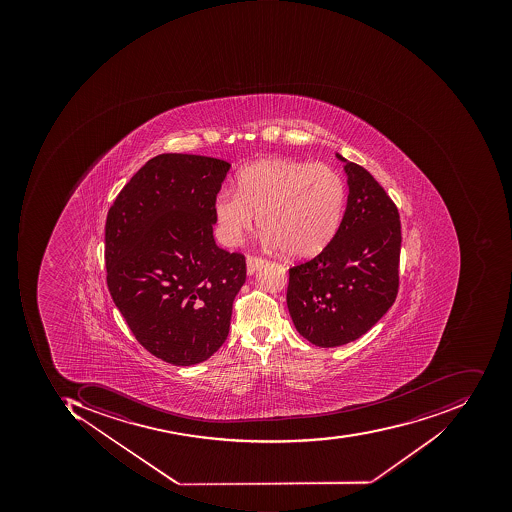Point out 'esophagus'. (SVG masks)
<instances>
[{"label":"esophagus","instance_id":"1","mask_svg":"<svg viewBox=\"0 0 512 512\" xmlns=\"http://www.w3.org/2000/svg\"><path fill=\"white\" fill-rule=\"evenodd\" d=\"M263 264V258L252 257V255H249V257L246 258V271H248V275H254L255 271H257L260 266H263Z\"/></svg>","mask_w":512,"mask_h":512}]
</instances>
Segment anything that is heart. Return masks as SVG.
Wrapping results in <instances>:
<instances>
[{"instance_id":"1","label":"heart","mask_w":512,"mask_h":512,"mask_svg":"<svg viewBox=\"0 0 512 512\" xmlns=\"http://www.w3.org/2000/svg\"><path fill=\"white\" fill-rule=\"evenodd\" d=\"M238 191L224 189L214 211L224 244L260 224L269 241L289 257H312L337 235L345 214L346 186L324 164L266 158L244 167Z\"/></svg>"}]
</instances>
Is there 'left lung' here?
<instances>
[{
	"mask_svg": "<svg viewBox=\"0 0 512 512\" xmlns=\"http://www.w3.org/2000/svg\"><path fill=\"white\" fill-rule=\"evenodd\" d=\"M345 164L349 195L334 240L289 269L286 301L295 329L320 348L357 340L394 304L398 292L400 215L365 167Z\"/></svg>",
	"mask_w": 512,
	"mask_h": 512,
	"instance_id": "left-lung-1",
	"label": "left lung"
}]
</instances>
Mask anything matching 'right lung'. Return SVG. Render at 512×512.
<instances>
[{
    "instance_id": "obj_1",
    "label": "right lung",
    "mask_w": 512,
    "mask_h": 512,
    "mask_svg": "<svg viewBox=\"0 0 512 512\" xmlns=\"http://www.w3.org/2000/svg\"><path fill=\"white\" fill-rule=\"evenodd\" d=\"M231 164L161 154L121 189L106 220L107 288L138 343L175 366L228 338L246 261L215 243L214 203Z\"/></svg>"
}]
</instances>
